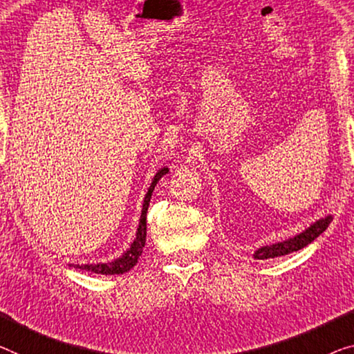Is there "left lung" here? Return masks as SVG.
<instances>
[{"label": "left lung", "instance_id": "8db88e82", "mask_svg": "<svg viewBox=\"0 0 354 354\" xmlns=\"http://www.w3.org/2000/svg\"><path fill=\"white\" fill-rule=\"evenodd\" d=\"M333 221V215H326L324 218H319L315 223H312L306 231L296 234L295 237L286 239V241L270 243V245L259 247L257 252L253 253L254 259H270L277 257H285V254H290L292 252H297L304 247H307L308 243H312L315 239L328 230V226Z\"/></svg>", "mask_w": 354, "mask_h": 354}]
</instances>
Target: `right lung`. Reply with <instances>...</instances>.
Segmentation results:
<instances>
[{"mask_svg": "<svg viewBox=\"0 0 354 354\" xmlns=\"http://www.w3.org/2000/svg\"><path fill=\"white\" fill-rule=\"evenodd\" d=\"M169 172L167 167H161V169L155 174L153 180H151V185L147 192L145 198H144V204H142V212H140V220H139V226L138 231H136V239L131 243L127 252H124L120 258L109 261V263H97V264H73L75 269H82V270H88L93 272V274H102V275H118V274H124V272L131 270L138 259L142 254V250L145 245V236H147V209H149L150 199H151V193L156 187V183L160 182V178L162 176Z\"/></svg>", "mask_w": 354, "mask_h": 354, "instance_id": "add662e5", "label": "right lung"}]
</instances>
